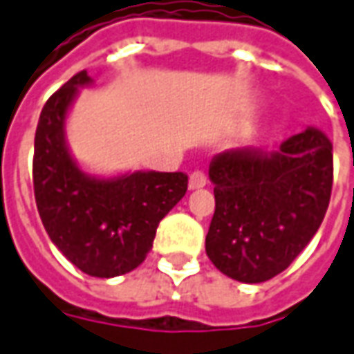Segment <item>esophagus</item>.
Returning a JSON list of instances; mask_svg holds the SVG:
<instances>
[{
  "label": "esophagus",
  "mask_w": 354,
  "mask_h": 354,
  "mask_svg": "<svg viewBox=\"0 0 354 354\" xmlns=\"http://www.w3.org/2000/svg\"><path fill=\"white\" fill-rule=\"evenodd\" d=\"M206 185V175L203 171H194L191 173V177H189V189L194 191V189H203Z\"/></svg>",
  "instance_id": "obj_1"
}]
</instances>
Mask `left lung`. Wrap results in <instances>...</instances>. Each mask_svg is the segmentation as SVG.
Returning <instances> with one entry per match:
<instances>
[{"label": "left lung", "instance_id": "8db88e82", "mask_svg": "<svg viewBox=\"0 0 354 354\" xmlns=\"http://www.w3.org/2000/svg\"><path fill=\"white\" fill-rule=\"evenodd\" d=\"M208 177L216 210L206 255L230 279L257 284L284 271L322 226L333 185V146L310 127L279 151H224L212 160Z\"/></svg>", "mask_w": 354, "mask_h": 354}]
</instances>
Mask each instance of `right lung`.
<instances>
[{"label":"right lung","instance_id":"add662e5","mask_svg":"<svg viewBox=\"0 0 354 354\" xmlns=\"http://www.w3.org/2000/svg\"><path fill=\"white\" fill-rule=\"evenodd\" d=\"M87 85H93L87 72L75 73L46 101L35 134L32 185L40 220L62 255L89 277L113 279L146 259L161 218L185 196L189 179L181 171H83L66 140V118Z\"/></svg>","mask_w":354,"mask_h":354}]
</instances>
